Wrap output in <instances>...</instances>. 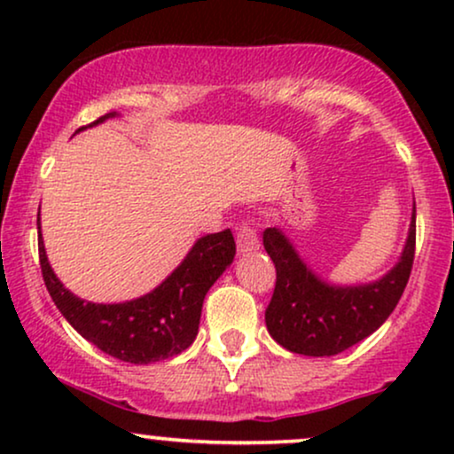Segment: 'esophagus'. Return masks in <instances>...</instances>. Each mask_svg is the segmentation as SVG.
<instances>
[{
  "label": "esophagus",
  "mask_w": 454,
  "mask_h": 454,
  "mask_svg": "<svg viewBox=\"0 0 454 454\" xmlns=\"http://www.w3.org/2000/svg\"><path fill=\"white\" fill-rule=\"evenodd\" d=\"M260 247V241H258V232L256 228H254V223H239L237 228V249L239 254H247V252H254V249Z\"/></svg>",
  "instance_id": "34e87169"
}]
</instances>
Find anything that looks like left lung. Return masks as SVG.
I'll use <instances>...</instances> for the list:
<instances>
[{"mask_svg": "<svg viewBox=\"0 0 454 454\" xmlns=\"http://www.w3.org/2000/svg\"><path fill=\"white\" fill-rule=\"evenodd\" d=\"M262 243L278 273L264 311L270 337L294 354L333 356L378 331L397 307L414 264L416 207L399 262L372 284L331 286L322 281L307 269L279 228H267Z\"/></svg>", "mask_w": 454, "mask_h": 454, "instance_id": "left-lung-1", "label": "left lung"}]
</instances>
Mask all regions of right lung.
Listing matches in <instances>:
<instances>
[{
  "label": "right lung",
  "mask_w": 454,
  "mask_h": 454,
  "mask_svg": "<svg viewBox=\"0 0 454 454\" xmlns=\"http://www.w3.org/2000/svg\"><path fill=\"white\" fill-rule=\"evenodd\" d=\"M114 117V113L96 119L85 129ZM38 254L44 286L57 309L72 326L123 363L149 364L176 356L194 343L200 325L202 301L217 278L231 267L237 245L231 231L198 239L184 262L155 290L128 303H90L64 288L46 258L38 213Z\"/></svg>",
  "instance_id": "add662e5"
}]
</instances>
